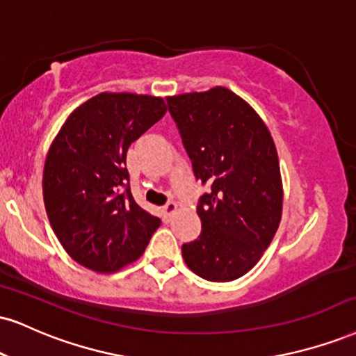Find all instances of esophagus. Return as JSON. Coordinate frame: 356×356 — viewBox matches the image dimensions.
<instances>
[{"label":"esophagus","mask_w":356,"mask_h":356,"mask_svg":"<svg viewBox=\"0 0 356 356\" xmlns=\"http://www.w3.org/2000/svg\"><path fill=\"white\" fill-rule=\"evenodd\" d=\"M162 212H164V216L167 217V219H169V217L172 216V213L177 212V204H175V202H169L167 205H164V209H162Z\"/></svg>","instance_id":"obj_1"}]
</instances>
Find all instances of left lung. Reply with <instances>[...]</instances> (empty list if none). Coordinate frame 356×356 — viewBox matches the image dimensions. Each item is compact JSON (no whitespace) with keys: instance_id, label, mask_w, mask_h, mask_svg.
Listing matches in <instances>:
<instances>
[{"instance_id":"left-lung-1","label":"left lung","mask_w":356,"mask_h":356,"mask_svg":"<svg viewBox=\"0 0 356 356\" xmlns=\"http://www.w3.org/2000/svg\"><path fill=\"white\" fill-rule=\"evenodd\" d=\"M195 177L211 191L199 200L202 232L182 245L195 275L232 282L255 267L282 219L284 186L270 131L230 89L167 97Z\"/></svg>"}]
</instances>
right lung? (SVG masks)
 I'll use <instances>...</instances> for the list:
<instances>
[{
	"instance_id": "obj_1",
	"label": "right lung",
	"mask_w": 356,
	"mask_h": 356,
	"mask_svg": "<svg viewBox=\"0 0 356 356\" xmlns=\"http://www.w3.org/2000/svg\"><path fill=\"white\" fill-rule=\"evenodd\" d=\"M165 111L157 96L101 92L67 115L49 145L46 213L67 255L89 270L114 273L136 262L161 225L131 194L126 154Z\"/></svg>"
}]
</instances>
